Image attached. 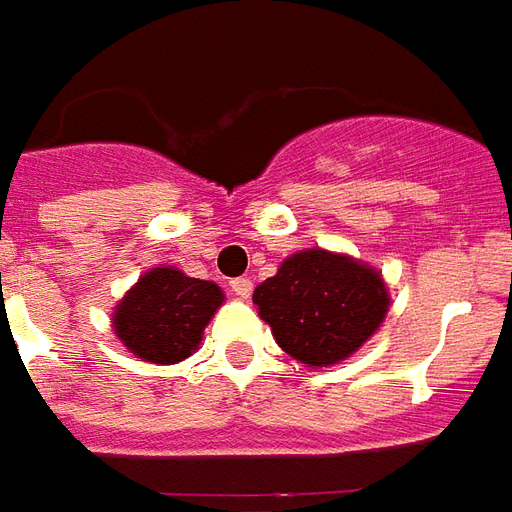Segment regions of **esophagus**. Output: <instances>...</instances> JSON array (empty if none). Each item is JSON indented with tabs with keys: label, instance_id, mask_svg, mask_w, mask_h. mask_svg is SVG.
<instances>
[{
	"label": "esophagus",
	"instance_id": "obj_1",
	"mask_svg": "<svg viewBox=\"0 0 512 512\" xmlns=\"http://www.w3.org/2000/svg\"><path fill=\"white\" fill-rule=\"evenodd\" d=\"M231 295H237L239 300H248L250 292H253V284H250V278H234L231 281Z\"/></svg>",
	"mask_w": 512,
	"mask_h": 512
}]
</instances>
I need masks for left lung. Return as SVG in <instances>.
Returning <instances> with one entry per match:
<instances>
[{
    "instance_id": "obj_1",
    "label": "left lung",
    "mask_w": 512,
    "mask_h": 512,
    "mask_svg": "<svg viewBox=\"0 0 512 512\" xmlns=\"http://www.w3.org/2000/svg\"><path fill=\"white\" fill-rule=\"evenodd\" d=\"M253 303L284 353L300 364L331 366L378 331L389 311V289L375 267L308 248L256 286Z\"/></svg>"
}]
</instances>
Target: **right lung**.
<instances>
[{
    "label": "right lung",
    "mask_w": 512,
    "mask_h": 512,
    "mask_svg": "<svg viewBox=\"0 0 512 512\" xmlns=\"http://www.w3.org/2000/svg\"><path fill=\"white\" fill-rule=\"evenodd\" d=\"M223 289L176 267H151L112 311L123 347L151 364H179L201 344L204 328L223 306Z\"/></svg>",
    "instance_id": "1"
}]
</instances>
